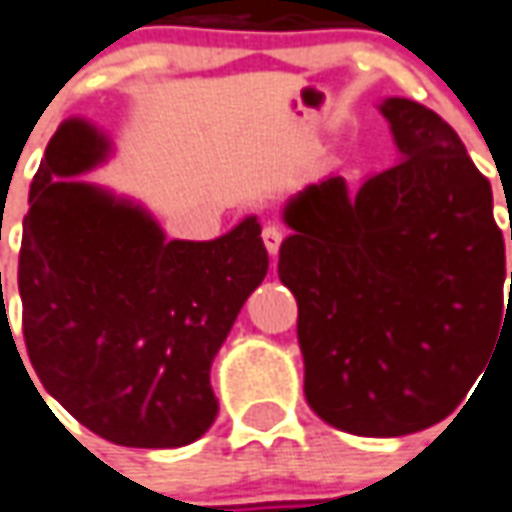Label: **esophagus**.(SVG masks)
<instances>
[{
  "mask_svg": "<svg viewBox=\"0 0 512 512\" xmlns=\"http://www.w3.org/2000/svg\"><path fill=\"white\" fill-rule=\"evenodd\" d=\"M262 239H264V248L270 250V256H275V253H278V248H281V239H284V231L270 223V226H264Z\"/></svg>",
  "mask_w": 512,
  "mask_h": 512,
  "instance_id": "34e87169",
  "label": "esophagus"
}]
</instances>
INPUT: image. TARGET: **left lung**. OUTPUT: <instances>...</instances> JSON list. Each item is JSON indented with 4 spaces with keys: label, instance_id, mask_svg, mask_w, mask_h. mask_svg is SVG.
Returning <instances> with one entry per match:
<instances>
[{
    "label": "left lung",
    "instance_id": "1",
    "mask_svg": "<svg viewBox=\"0 0 512 512\" xmlns=\"http://www.w3.org/2000/svg\"><path fill=\"white\" fill-rule=\"evenodd\" d=\"M380 112L400 165L292 195L278 278L297 300L311 411L394 438L447 419L491 364L507 273L491 181L455 129L400 96Z\"/></svg>",
    "mask_w": 512,
    "mask_h": 512
}]
</instances>
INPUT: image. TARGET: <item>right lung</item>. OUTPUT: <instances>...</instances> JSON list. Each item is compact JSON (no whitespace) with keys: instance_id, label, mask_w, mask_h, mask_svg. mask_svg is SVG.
Wrapping results in <instances>:
<instances>
[{"instance_id":"1","label":"right lung","mask_w":512,"mask_h":512,"mask_svg":"<svg viewBox=\"0 0 512 512\" xmlns=\"http://www.w3.org/2000/svg\"><path fill=\"white\" fill-rule=\"evenodd\" d=\"M110 137L68 118L30 187L18 253L24 342L43 389L121 447L173 449L212 427L209 369L270 259L259 217L209 242L79 176Z\"/></svg>"}]
</instances>
